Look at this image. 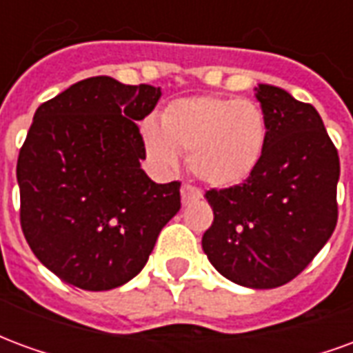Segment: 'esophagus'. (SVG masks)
<instances>
[{
    "instance_id": "1",
    "label": "esophagus",
    "mask_w": 353,
    "mask_h": 353,
    "mask_svg": "<svg viewBox=\"0 0 353 353\" xmlns=\"http://www.w3.org/2000/svg\"><path fill=\"white\" fill-rule=\"evenodd\" d=\"M202 196V192L196 189V187H192V185H181V202H183L185 206L192 202V200H199Z\"/></svg>"
}]
</instances>
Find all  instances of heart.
I'll list each match as a JSON object with an SVG mask.
<instances>
[{"label":"heart","instance_id":"b5f03b06","mask_svg":"<svg viewBox=\"0 0 353 353\" xmlns=\"http://www.w3.org/2000/svg\"><path fill=\"white\" fill-rule=\"evenodd\" d=\"M139 136L157 168H177L179 153H187L189 168L200 181L230 187L245 181L259 166L268 124L255 101L206 94L168 103L161 126L147 119Z\"/></svg>","mask_w":353,"mask_h":353}]
</instances>
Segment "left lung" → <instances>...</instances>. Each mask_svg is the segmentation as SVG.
<instances>
[{"mask_svg": "<svg viewBox=\"0 0 353 353\" xmlns=\"http://www.w3.org/2000/svg\"><path fill=\"white\" fill-rule=\"evenodd\" d=\"M268 139L259 166L244 183L210 189L214 223L202 250L238 285L288 283L318 255L339 219V151L310 103L259 85Z\"/></svg>", "mask_w": 353, "mask_h": 353, "instance_id": "8db88e82", "label": "left lung"}]
</instances>
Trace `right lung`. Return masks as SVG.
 I'll list each match as a JSON object with an SVG mask.
<instances>
[{
	"label": "right lung",
	"mask_w": 353,
	"mask_h": 353,
	"mask_svg": "<svg viewBox=\"0 0 353 353\" xmlns=\"http://www.w3.org/2000/svg\"><path fill=\"white\" fill-rule=\"evenodd\" d=\"M161 98L151 85L100 75L41 103L17 162L20 227L43 265L75 288L108 291L145 266L179 212V181L154 183L136 121Z\"/></svg>",
	"instance_id": "obj_1"
}]
</instances>
